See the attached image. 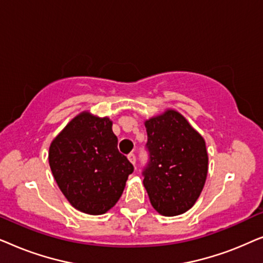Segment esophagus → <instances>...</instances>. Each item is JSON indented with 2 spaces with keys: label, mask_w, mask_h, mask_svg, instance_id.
I'll return each instance as SVG.
<instances>
[{
  "label": "esophagus",
  "mask_w": 263,
  "mask_h": 263,
  "mask_svg": "<svg viewBox=\"0 0 263 263\" xmlns=\"http://www.w3.org/2000/svg\"><path fill=\"white\" fill-rule=\"evenodd\" d=\"M128 159H129V161H130V163L135 166V164H136V157H135V154H134V153H129V154H128Z\"/></svg>",
  "instance_id": "obj_1"
}]
</instances>
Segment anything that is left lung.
<instances>
[{
    "label": "left lung",
    "mask_w": 263,
    "mask_h": 263,
    "mask_svg": "<svg viewBox=\"0 0 263 263\" xmlns=\"http://www.w3.org/2000/svg\"><path fill=\"white\" fill-rule=\"evenodd\" d=\"M148 163L143 185L154 210L175 217L190 210L202 192L208 172L206 142L175 110L145 122Z\"/></svg>",
    "instance_id": "8db88e82"
}]
</instances>
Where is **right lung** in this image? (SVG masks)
Returning a JSON list of instances; mask_svg holds the SVG:
<instances>
[{
  "label": "right lung",
  "mask_w": 263,
  "mask_h": 263,
  "mask_svg": "<svg viewBox=\"0 0 263 263\" xmlns=\"http://www.w3.org/2000/svg\"><path fill=\"white\" fill-rule=\"evenodd\" d=\"M117 142L110 118L88 111L74 117L52 140L50 168L74 208L99 215L120 200L134 166L120 153Z\"/></svg>",
  "instance_id": "obj_1"
}]
</instances>
